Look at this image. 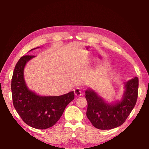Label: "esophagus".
Returning a JSON list of instances; mask_svg holds the SVG:
<instances>
[{"label":"esophagus","mask_w":149,"mask_h":149,"mask_svg":"<svg viewBox=\"0 0 149 149\" xmlns=\"http://www.w3.org/2000/svg\"><path fill=\"white\" fill-rule=\"evenodd\" d=\"M74 93L76 96H80L81 95V91L79 88H76L74 90Z\"/></svg>","instance_id":"34e87169"}]
</instances>
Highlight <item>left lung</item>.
Here are the masks:
<instances>
[{
	"instance_id": "1",
	"label": "left lung",
	"mask_w": 149,
	"mask_h": 149,
	"mask_svg": "<svg viewBox=\"0 0 149 149\" xmlns=\"http://www.w3.org/2000/svg\"><path fill=\"white\" fill-rule=\"evenodd\" d=\"M125 91L120 102L107 104L93 91H85L88 102L86 116L94 127L108 130L121 125L136 105L138 97L139 79L135 77L125 83Z\"/></svg>"
}]
</instances>
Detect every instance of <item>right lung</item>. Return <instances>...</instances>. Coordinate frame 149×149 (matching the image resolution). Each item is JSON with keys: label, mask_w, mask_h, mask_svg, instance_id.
Instances as JSON below:
<instances>
[{"label": "right lung", "mask_w": 149, "mask_h": 149, "mask_svg": "<svg viewBox=\"0 0 149 149\" xmlns=\"http://www.w3.org/2000/svg\"><path fill=\"white\" fill-rule=\"evenodd\" d=\"M33 57L22 56L15 65L11 83L13 104L25 123L35 129H46L60 119L66 106L74 100V94L71 91L59 96H40L29 90L24 80V69Z\"/></svg>", "instance_id": "1"}]
</instances>
